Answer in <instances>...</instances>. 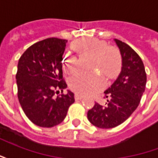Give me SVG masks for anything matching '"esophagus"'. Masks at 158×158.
<instances>
[{
    "mask_svg": "<svg viewBox=\"0 0 158 158\" xmlns=\"http://www.w3.org/2000/svg\"><path fill=\"white\" fill-rule=\"evenodd\" d=\"M83 97H84V96L80 95V94H78V93H76L75 95H74V98H75V100H80L82 99Z\"/></svg>",
    "mask_w": 158,
    "mask_h": 158,
    "instance_id": "1",
    "label": "esophagus"
}]
</instances>
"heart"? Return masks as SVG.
Segmentation results:
<instances>
[{"label":"heart","instance_id":"heart-1","mask_svg":"<svg viewBox=\"0 0 158 158\" xmlns=\"http://www.w3.org/2000/svg\"><path fill=\"white\" fill-rule=\"evenodd\" d=\"M73 49L80 58H90V68L101 73L106 79L115 78L121 70L122 57L119 51L103 40L96 38L78 40L73 44ZM62 62L63 69L69 73L77 72L79 69L78 59L71 54H66ZM69 86L78 94L91 95L104 88L105 79L98 73H79L70 78Z\"/></svg>","mask_w":158,"mask_h":158}]
</instances>
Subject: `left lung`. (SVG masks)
Returning <instances> with one entry per match:
<instances>
[{
    "label": "left lung",
    "instance_id": "obj_1",
    "mask_svg": "<svg viewBox=\"0 0 158 158\" xmlns=\"http://www.w3.org/2000/svg\"><path fill=\"white\" fill-rule=\"evenodd\" d=\"M122 55V71L111 87L104 92L105 105L98 102L87 113L93 125L111 129L128 119L139 106L146 85V73L142 60L129 45L115 40Z\"/></svg>",
    "mask_w": 158,
    "mask_h": 158
}]
</instances>
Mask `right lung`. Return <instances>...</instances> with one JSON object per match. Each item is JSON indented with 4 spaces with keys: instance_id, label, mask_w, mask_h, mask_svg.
I'll use <instances>...</instances> for the list:
<instances>
[{
    "instance_id": "obj_1",
    "label": "right lung",
    "mask_w": 158,
    "mask_h": 158,
    "mask_svg": "<svg viewBox=\"0 0 158 158\" xmlns=\"http://www.w3.org/2000/svg\"><path fill=\"white\" fill-rule=\"evenodd\" d=\"M67 42L47 38L29 46L19 58L18 98L28 118L40 127L52 128L61 123L74 102L71 91L55 96L59 89L62 91L67 87L62 69Z\"/></svg>"
}]
</instances>
